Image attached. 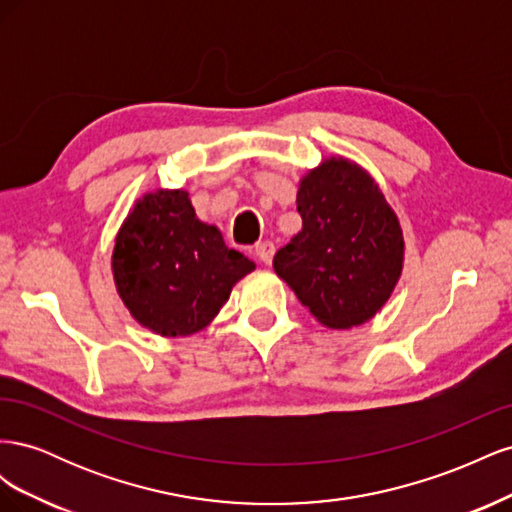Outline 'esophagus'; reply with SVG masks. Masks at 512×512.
<instances>
[{"label": "esophagus", "mask_w": 512, "mask_h": 512, "mask_svg": "<svg viewBox=\"0 0 512 512\" xmlns=\"http://www.w3.org/2000/svg\"><path fill=\"white\" fill-rule=\"evenodd\" d=\"M254 252H256V256H258L262 265H271L273 254H275V245L271 241H262L254 247Z\"/></svg>", "instance_id": "esophagus-1"}]
</instances>
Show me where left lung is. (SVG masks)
Returning a JSON list of instances; mask_svg holds the SVG:
<instances>
[{"mask_svg": "<svg viewBox=\"0 0 512 512\" xmlns=\"http://www.w3.org/2000/svg\"><path fill=\"white\" fill-rule=\"evenodd\" d=\"M303 228L273 269L322 327L348 331L374 318L404 271L406 241L395 209L369 170L324 158L299 179Z\"/></svg>", "mask_w": 512, "mask_h": 512, "instance_id": "left-lung-1", "label": "left lung"}]
</instances>
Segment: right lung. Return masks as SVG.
<instances>
[{
    "instance_id": "right-lung-1",
    "label": "right lung",
    "mask_w": 512,
    "mask_h": 512,
    "mask_svg": "<svg viewBox=\"0 0 512 512\" xmlns=\"http://www.w3.org/2000/svg\"><path fill=\"white\" fill-rule=\"evenodd\" d=\"M256 269L200 222L188 190L158 188L134 200L113 245L111 271L130 316L162 337L209 327L232 286Z\"/></svg>"
}]
</instances>
